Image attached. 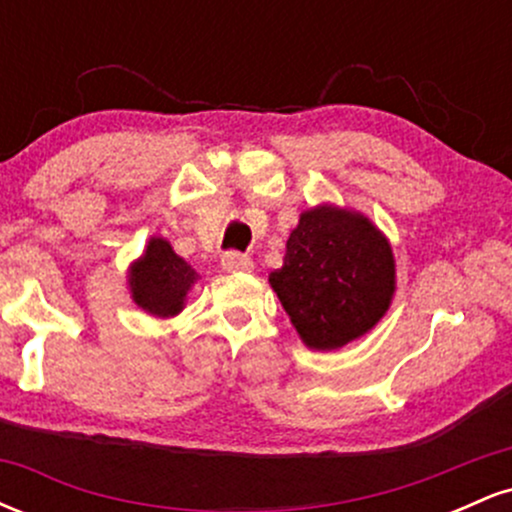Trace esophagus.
<instances>
[{
	"mask_svg": "<svg viewBox=\"0 0 512 512\" xmlns=\"http://www.w3.org/2000/svg\"><path fill=\"white\" fill-rule=\"evenodd\" d=\"M221 267L226 272H250L252 269V260L248 255H240V252H226L221 257Z\"/></svg>",
	"mask_w": 512,
	"mask_h": 512,
	"instance_id": "esophagus-1",
	"label": "esophagus"
}]
</instances>
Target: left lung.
<instances>
[{
    "mask_svg": "<svg viewBox=\"0 0 512 512\" xmlns=\"http://www.w3.org/2000/svg\"><path fill=\"white\" fill-rule=\"evenodd\" d=\"M272 286L301 342L342 349L383 320L397 289L390 240L366 214L337 204L305 209Z\"/></svg>",
    "mask_w": 512,
    "mask_h": 512,
    "instance_id": "1",
    "label": "left lung"
}]
</instances>
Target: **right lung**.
<instances>
[{
	"mask_svg": "<svg viewBox=\"0 0 512 512\" xmlns=\"http://www.w3.org/2000/svg\"><path fill=\"white\" fill-rule=\"evenodd\" d=\"M197 281L199 274L161 236H151L142 257L134 260L127 269L132 301L144 313L161 317V320L182 313L187 293Z\"/></svg>",
	"mask_w": 512,
	"mask_h": 512,
	"instance_id": "right-lung-1",
	"label": "right lung"
}]
</instances>
